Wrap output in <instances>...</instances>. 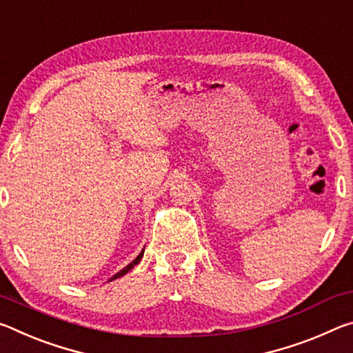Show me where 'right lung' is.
Wrapping results in <instances>:
<instances>
[{
	"mask_svg": "<svg viewBox=\"0 0 353 353\" xmlns=\"http://www.w3.org/2000/svg\"><path fill=\"white\" fill-rule=\"evenodd\" d=\"M142 256H143V250L141 252V253H139V255L136 256V259H134V261H131L128 265H126V268H123L122 270H120V272H117V274H115V275H112L111 276V279H109V281H112V280H115V279H120V276H123L125 274H128L130 272V270L132 269V268H134V265L136 264H139V261H141V259H142Z\"/></svg>",
	"mask_w": 353,
	"mask_h": 353,
	"instance_id": "right-lung-1",
	"label": "right lung"
}]
</instances>
